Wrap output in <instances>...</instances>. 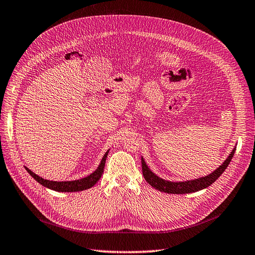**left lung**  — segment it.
<instances>
[{"label": "left lung", "instance_id": "obj_1", "mask_svg": "<svg viewBox=\"0 0 255 255\" xmlns=\"http://www.w3.org/2000/svg\"><path fill=\"white\" fill-rule=\"evenodd\" d=\"M235 150H236V147L232 150V152L227 158V160H225V161L219 166V168H218L216 171H214L212 174H209L208 176L201 177V178L194 179V180L180 181V183H173V181L164 180L162 178L158 177L157 175H155V174L148 169V166L146 165V163H145L143 158L141 159L142 173H143V176H144L145 180H146L151 187H154L159 191L165 192V193H173V194L192 193V192L202 190V189H204V188H207L208 186L215 183V181L220 177L221 174L225 171V169L228 168V165L230 164L233 156H234V154H235Z\"/></svg>", "mask_w": 255, "mask_h": 255}]
</instances>
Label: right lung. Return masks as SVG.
<instances>
[{
  "label": "right lung",
  "instance_id": "obj_1",
  "mask_svg": "<svg viewBox=\"0 0 255 255\" xmlns=\"http://www.w3.org/2000/svg\"><path fill=\"white\" fill-rule=\"evenodd\" d=\"M108 152H109V150L105 154L103 160H101V162H100L99 166H98L97 170L95 172L92 173L91 175H89V176H86V177L81 178V179H78V180H72V181L47 180V179H43L42 177H39L38 175H36L35 173H33L31 170H28L27 168H25V169H26L27 173H30V175L35 180H37L40 185L45 186V187H47L49 189H52V190L60 191V192L82 191V190H85V189H89V188L93 187L99 180L101 175H103Z\"/></svg>",
  "mask_w": 255,
  "mask_h": 255
}]
</instances>
